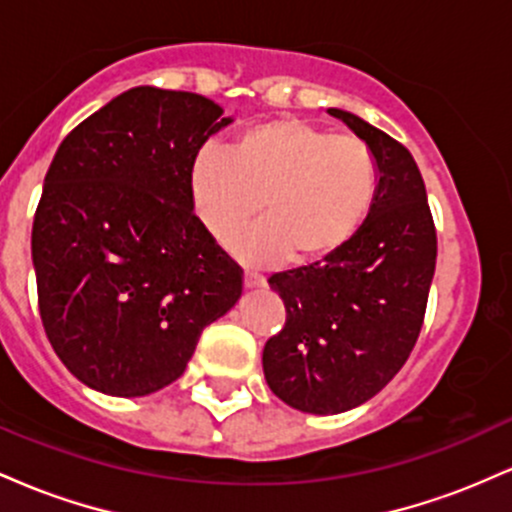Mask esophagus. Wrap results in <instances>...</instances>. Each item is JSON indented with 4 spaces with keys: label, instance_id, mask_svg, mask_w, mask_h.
Listing matches in <instances>:
<instances>
[{
    "label": "esophagus",
    "instance_id": "34e87169",
    "mask_svg": "<svg viewBox=\"0 0 512 512\" xmlns=\"http://www.w3.org/2000/svg\"><path fill=\"white\" fill-rule=\"evenodd\" d=\"M243 284H245V289H262L264 279H262L260 274H255V272H245Z\"/></svg>",
    "mask_w": 512,
    "mask_h": 512
}]
</instances>
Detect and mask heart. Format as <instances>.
I'll return each instance as SVG.
<instances>
[{"label": "heart", "instance_id": "b5f03b06", "mask_svg": "<svg viewBox=\"0 0 512 512\" xmlns=\"http://www.w3.org/2000/svg\"><path fill=\"white\" fill-rule=\"evenodd\" d=\"M378 190V158L363 139L296 117L245 129L231 154L207 146L190 166L192 207L219 243L260 211L262 226L236 243L248 264L330 260L361 231Z\"/></svg>", "mask_w": 512, "mask_h": 512}]
</instances>
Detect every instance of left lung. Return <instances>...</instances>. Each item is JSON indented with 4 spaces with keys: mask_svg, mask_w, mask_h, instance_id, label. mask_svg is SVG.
<instances>
[{
    "mask_svg": "<svg viewBox=\"0 0 512 512\" xmlns=\"http://www.w3.org/2000/svg\"><path fill=\"white\" fill-rule=\"evenodd\" d=\"M327 113L373 149L378 199L342 252L269 279L286 305V325L262 351L269 390L320 416L368 402L404 366L424 322L438 248L409 151L349 110Z\"/></svg>",
    "mask_w": 512,
    "mask_h": 512,
    "instance_id": "obj_1",
    "label": "left lung"
}]
</instances>
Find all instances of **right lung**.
Listing matches in <instances>:
<instances>
[{
  "label": "right lung",
  "instance_id": "1",
  "mask_svg": "<svg viewBox=\"0 0 512 512\" xmlns=\"http://www.w3.org/2000/svg\"><path fill=\"white\" fill-rule=\"evenodd\" d=\"M233 117L199 93L134 86L67 134L45 175L31 255L45 334L110 397L178 380L238 303L240 267L195 216L190 166Z\"/></svg>",
  "mask_w": 512,
  "mask_h": 512
}]
</instances>
